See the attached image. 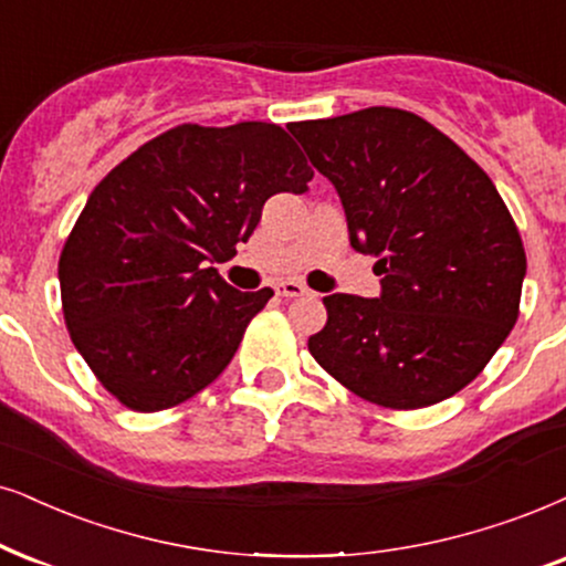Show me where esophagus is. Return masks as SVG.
Instances as JSON below:
<instances>
[{
    "instance_id": "34e87169",
    "label": "esophagus",
    "mask_w": 566,
    "mask_h": 566,
    "mask_svg": "<svg viewBox=\"0 0 566 566\" xmlns=\"http://www.w3.org/2000/svg\"><path fill=\"white\" fill-rule=\"evenodd\" d=\"M274 290H276L279 297H303V295H307L305 284L295 282V279H290V282H279Z\"/></svg>"
}]
</instances>
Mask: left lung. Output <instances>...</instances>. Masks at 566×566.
I'll use <instances>...</instances> for the list:
<instances>
[{"instance_id":"8db88e82","label":"left lung","mask_w":566,"mask_h":566,"mask_svg":"<svg viewBox=\"0 0 566 566\" xmlns=\"http://www.w3.org/2000/svg\"><path fill=\"white\" fill-rule=\"evenodd\" d=\"M339 192L349 245L381 295L324 297L318 366L368 402L418 410L485 368L520 316L525 248L491 177L418 114L391 106L292 123Z\"/></svg>"}]
</instances>
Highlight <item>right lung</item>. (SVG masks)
Masks as SVG:
<instances>
[{"mask_svg": "<svg viewBox=\"0 0 566 566\" xmlns=\"http://www.w3.org/2000/svg\"><path fill=\"white\" fill-rule=\"evenodd\" d=\"M313 169L279 125H177L91 192L60 255L64 324L104 389L138 412L206 389L274 295L240 292L230 261L276 192Z\"/></svg>", "mask_w": 566, "mask_h": 566, "instance_id": "right-lung-1", "label": "right lung"}]
</instances>
